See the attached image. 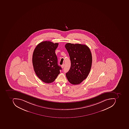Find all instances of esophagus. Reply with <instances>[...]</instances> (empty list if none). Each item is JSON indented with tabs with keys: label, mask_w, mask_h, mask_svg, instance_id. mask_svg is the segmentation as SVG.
<instances>
[{
	"label": "esophagus",
	"mask_w": 129,
	"mask_h": 129,
	"mask_svg": "<svg viewBox=\"0 0 129 129\" xmlns=\"http://www.w3.org/2000/svg\"><path fill=\"white\" fill-rule=\"evenodd\" d=\"M64 64L63 63V64L62 65H61V67L62 68H64Z\"/></svg>",
	"instance_id": "34e87169"
}]
</instances>
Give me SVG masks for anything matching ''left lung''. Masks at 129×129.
<instances>
[{
	"instance_id": "8db88e82",
	"label": "left lung",
	"mask_w": 129,
	"mask_h": 129,
	"mask_svg": "<svg viewBox=\"0 0 129 129\" xmlns=\"http://www.w3.org/2000/svg\"><path fill=\"white\" fill-rule=\"evenodd\" d=\"M65 47L71 61L67 78L72 84H79L86 78L91 70L92 58L90 49L85 45L70 43L66 44Z\"/></svg>"
}]
</instances>
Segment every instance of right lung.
<instances>
[{
    "label": "right lung",
    "mask_w": 129,
    "mask_h": 129,
    "mask_svg": "<svg viewBox=\"0 0 129 129\" xmlns=\"http://www.w3.org/2000/svg\"><path fill=\"white\" fill-rule=\"evenodd\" d=\"M58 43L50 41L41 42L37 45L33 55L34 71L38 78L46 83L55 81L61 68L58 65L55 50Z\"/></svg>",
    "instance_id": "right-lung-1"
}]
</instances>
